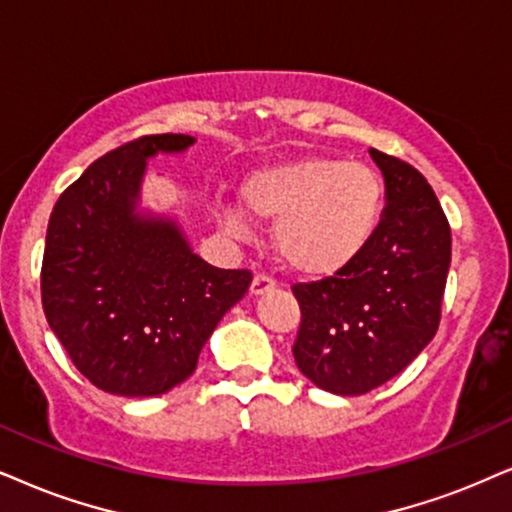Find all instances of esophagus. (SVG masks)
<instances>
[{"label":"esophagus","instance_id":"esophagus-1","mask_svg":"<svg viewBox=\"0 0 512 512\" xmlns=\"http://www.w3.org/2000/svg\"><path fill=\"white\" fill-rule=\"evenodd\" d=\"M274 286H276V281L271 276L255 274V278H252V283H250V293L252 295H264V293H269V290Z\"/></svg>","mask_w":512,"mask_h":512}]
</instances>
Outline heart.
Here are the masks:
<instances>
[{
  "label": "heart",
  "instance_id": "obj_1",
  "mask_svg": "<svg viewBox=\"0 0 512 512\" xmlns=\"http://www.w3.org/2000/svg\"><path fill=\"white\" fill-rule=\"evenodd\" d=\"M383 198V181L371 167L323 155L262 167L241 186L245 212L276 222L278 257L309 276L335 274L357 260L378 229ZM222 226L226 234L245 236L234 208L222 210Z\"/></svg>",
  "mask_w": 512,
  "mask_h": 512
}]
</instances>
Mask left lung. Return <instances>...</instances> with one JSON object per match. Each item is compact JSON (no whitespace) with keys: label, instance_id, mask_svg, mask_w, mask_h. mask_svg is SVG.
I'll return each mask as SVG.
<instances>
[{"label":"left lung","instance_id":"8db88e82","mask_svg":"<svg viewBox=\"0 0 512 512\" xmlns=\"http://www.w3.org/2000/svg\"><path fill=\"white\" fill-rule=\"evenodd\" d=\"M387 205L364 252L312 283H295L293 357L321 390L366 394L404 371L435 338L451 262V226L416 167L371 148Z\"/></svg>","mask_w":512,"mask_h":512}]
</instances>
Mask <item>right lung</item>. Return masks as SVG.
I'll return each mask as SVG.
<instances>
[{
    "label": "right lung",
    "instance_id": "right-lung-1",
    "mask_svg": "<svg viewBox=\"0 0 512 512\" xmlns=\"http://www.w3.org/2000/svg\"><path fill=\"white\" fill-rule=\"evenodd\" d=\"M186 134H146L94 160L61 193L42 257V307L77 371L103 392L155 397L196 371L250 269L200 260L163 219L134 215L146 158L184 151Z\"/></svg>",
    "mask_w": 512,
    "mask_h": 512
}]
</instances>
